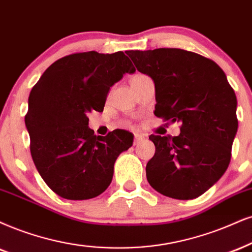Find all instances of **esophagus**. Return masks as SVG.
I'll return each mask as SVG.
<instances>
[{"instance_id":"34e87169","label":"esophagus","mask_w":252,"mask_h":252,"mask_svg":"<svg viewBox=\"0 0 252 252\" xmlns=\"http://www.w3.org/2000/svg\"><path fill=\"white\" fill-rule=\"evenodd\" d=\"M146 135L142 134V133H135L134 134V145L140 144L142 140H145Z\"/></svg>"}]
</instances>
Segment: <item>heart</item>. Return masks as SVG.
I'll list each match as a JSON object with an SVG mask.
<instances>
[{"mask_svg": "<svg viewBox=\"0 0 252 252\" xmlns=\"http://www.w3.org/2000/svg\"><path fill=\"white\" fill-rule=\"evenodd\" d=\"M138 76H140V74H138ZM135 77H136V76H135Z\"/></svg>", "mask_w": 252, "mask_h": 252, "instance_id": "heart-1", "label": "heart"}]
</instances>
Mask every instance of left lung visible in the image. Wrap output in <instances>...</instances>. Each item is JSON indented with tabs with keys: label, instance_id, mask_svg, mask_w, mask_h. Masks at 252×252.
Instances as JSON below:
<instances>
[{
	"label": "left lung",
	"instance_id": "obj_1",
	"mask_svg": "<svg viewBox=\"0 0 252 252\" xmlns=\"http://www.w3.org/2000/svg\"><path fill=\"white\" fill-rule=\"evenodd\" d=\"M155 86L154 114L180 123L178 136L150 135L147 181L160 194L192 200L222 178L237 133V99L215 62L182 49L126 51Z\"/></svg>",
	"mask_w": 252,
	"mask_h": 252
}]
</instances>
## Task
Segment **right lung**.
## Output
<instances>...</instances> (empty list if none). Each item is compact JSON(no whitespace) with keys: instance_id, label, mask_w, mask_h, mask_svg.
Wrapping results in <instances>:
<instances>
[{"instance_id":"1","label":"right lung","mask_w":252,"mask_h":252,"mask_svg":"<svg viewBox=\"0 0 252 252\" xmlns=\"http://www.w3.org/2000/svg\"><path fill=\"white\" fill-rule=\"evenodd\" d=\"M133 72L123 51L82 52L56 61L31 90L26 116L31 157L61 197L89 200L110 186L114 162L134 135L124 129L95 135L88 114L102 112L112 86Z\"/></svg>"}]
</instances>
